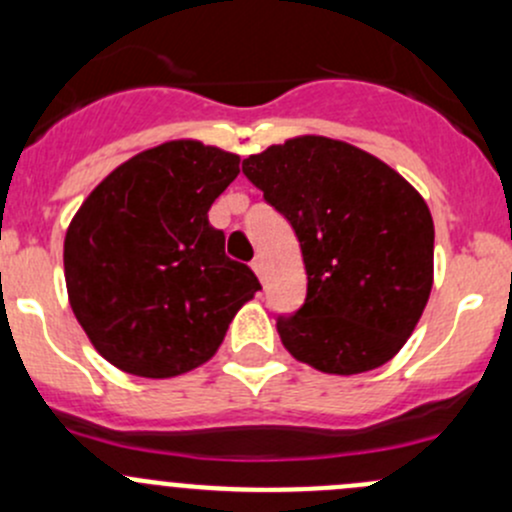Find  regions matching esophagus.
Returning <instances> with one entry per match:
<instances>
[{
	"label": "esophagus",
	"mask_w": 512,
	"mask_h": 512,
	"mask_svg": "<svg viewBox=\"0 0 512 512\" xmlns=\"http://www.w3.org/2000/svg\"><path fill=\"white\" fill-rule=\"evenodd\" d=\"M252 270H255V275L260 277V280H262V277H265V262H262L260 255H257L255 260H252Z\"/></svg>",
	"instance_id": "34e87169"
}]
</instances>
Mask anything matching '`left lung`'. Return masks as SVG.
Wrapping results in <instances>:
<instances>
[{
  "label": "left lung",
  "mask_w": 512,
  "mask_h": 512,
  "mask_svg": "<svg viewBox=\"0 0 512 512\" xmlns=\"http://www.w3.org/2000/svg\"><path fill=\"white\" fill-rule=\"evenodd\" d=\"M242 173L302 250L307 297L277 314L287 352L342 376L386 364L433 285V220L421 195L379 158L322 136L245 158Z\"/></svg>",
  "instance_id": "8db88e82"
}]
</instances>
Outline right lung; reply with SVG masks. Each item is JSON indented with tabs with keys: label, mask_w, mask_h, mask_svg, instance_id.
I'll use <instances>...</instances> for the list:
<instances>
[{
	"label": "right lung",
	"mask_w": 512,
	"mask_h": 512,
	"mask_svg": "<svg viewBox=\"0 0 512 512\" xmlns=\"http://www.w3.org/2000/svg\"><path fill=\"white\" fill-rule=\"evenodd\" d=\"M240 158L173 141L118 165L64 240L71 309L103 359L148 379L185 374L218 352L252 299L255 272L225 255L208 210Z\"/></svg>",
	"instance_id": "right-lung-1"
}]
</instances>
